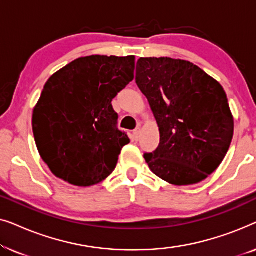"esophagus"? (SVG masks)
<instances>
[{
    "instance_id": "34e87169",
    "label": "esophagus",
    "mask_w": 256,
    "mask_h": 256,
    "mask_svg": "<svg viewBox=\"0 0 256 256\" xmlns=\"http://www.w3.org/2000/svg\"><path fill=\"white\" fill-rule=\"evenodd\" d=\"M134 135H135L136 140H138V138H140V135H141V127H140V126H138V127L136 128L135 130H134Z\"/></svg>"
}]
</instances>
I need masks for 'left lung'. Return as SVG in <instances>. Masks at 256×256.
<instances>
[{
    "instance_id": "1",
    "label": "left lung",
    "mask_w": 256,
    "mask_h": 256,
    "mask_svg": "<svg viewBox=\"0 0 256 256\" xmlns=\"http://www.w3.org/2000/svg\"><path fill=\"white\" fill-rule=\"evenodd\" d=\"M136 84L160 128V146L144 154L150 170L174 185H192L218 169L234 118L222 86L197 65L168 57L140 58Z\"/></svg>"
}]
</instances>
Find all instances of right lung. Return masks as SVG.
<instances>
[{
  "label": "right lung",
  "instance_id": "obj_1",
  "mask_svg": "<svg viewBox=\"0 0 256 256\" xmlns=\"http://www.w3.org/2000/svg\"><path fill=\"white\" fill-rule=\"evenodd\" d=\"M135 57L88 56L52 74L34 108L38 152L56 177L92 186L110 176L130 140L112 100L134 79Z\"/></svg>",
  "mask_w": 256,
  "mask_h": 256
}]
</instances>
